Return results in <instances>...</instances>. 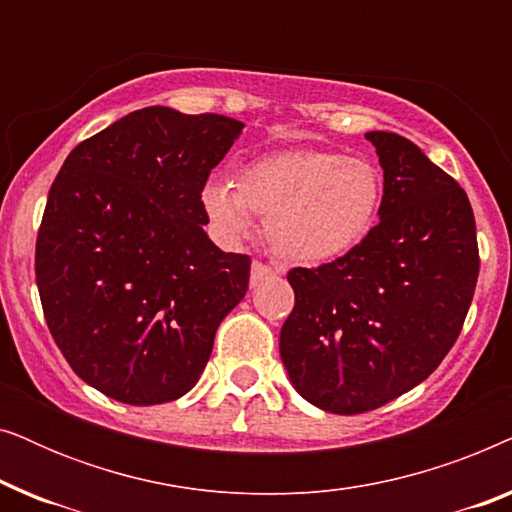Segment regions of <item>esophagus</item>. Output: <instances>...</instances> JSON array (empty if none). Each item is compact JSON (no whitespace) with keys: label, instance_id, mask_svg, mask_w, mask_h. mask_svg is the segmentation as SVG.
I'll return each instance as SVG.
<instances>
[{"label":"esophagus","instance_id":"esophagus-1","mask_svg":"<svg viewBox=\"0 0 512 512\" xmlns=\"http://www.w3.org/2000/svg\"><path fill=\"white\" fill-rule=\"evenodd\" d=\"M277 275L275 270L270 268V265H265L261 261H254L251 263V286H258L261 282H265V279Z\"/></svg>","mask_w":512,"mask_h":512}]
</instances>
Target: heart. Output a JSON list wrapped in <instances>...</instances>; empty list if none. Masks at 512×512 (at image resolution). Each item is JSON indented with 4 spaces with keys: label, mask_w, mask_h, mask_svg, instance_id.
<instances>
[{
    "label": "heart",
    "mask_w": 512,
    "mask_h": 512,
    "mask_svg": "<svg viewBox=\"0 0 512 512\" xmlns=\"http://www.w3.org/2000/svg\"><path fill=\"white\" fill-rule=\"evenodd\" d=\"M235 188L212 181L202 207L216 228L240 237L251 214L265 216L270 247L293 263H326L373 233L384 202V177L373 160L333 149H286L254 158Z\"/></svg>",
    "instance_id": "heart-1"
}]
</instances>
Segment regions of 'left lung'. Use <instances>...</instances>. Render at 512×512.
Wrapping results in <instances>:
<instances>
[{
  "label": "left lung",
  "mask_w": 512,
  "mask_h": 512,
  "mask_svg": "<svg viewBox=\"0 0 512 512\" xmlns=\"http://www.w3.org/2000/svg\"><path fill=\"white\" fill-rule=\"evenodd\" d=\"M384 170L380 223L349 254L286 279L279 354L305 401L359 415L424 382L459 338L478 282L471 202L396 132H366Z\"/></svg>",
  "instance_id": "8db88e82"
}]
</instances>
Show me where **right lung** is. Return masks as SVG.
<instances>
[{"label":"right lung","mask_w":512,"mask_h":512,"mask_svg":"<svg viewBox=\"0 0 512 512\" xmlns=\"http://www.w3.org/2000/svg\"><path fill=\"white\" fill-rule=\"evenodd\" d=\"M244 123L146 107L81 142L55 177L34 272L55 345L128 405L195 387L251 258L209 240L202 188Z\"/></svg>","instance_id":"1"}]
</instances>
